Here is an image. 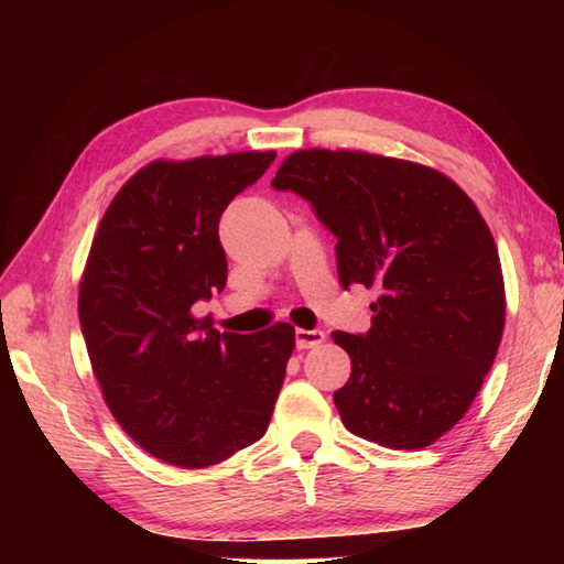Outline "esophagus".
<instances>
[{"mask_svg":"<svg viewBox=\"0 0 564 564\" xmlns=\"http://www.w3.org/2000/svg\"><path fill=\"white\" fill-rule=\"evenodd\" d=\"M327 334L322 329H295V344L297 349H315L322 341H325Z\"/></svg>","mask_w":564,"mask_h":564,"instance_id":"esophagus-1","label":"esophagus"}]
</instances>
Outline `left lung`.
<instances>
[{"label": "left lung", "instance_id": "1", "mask_svg": "<svg viewBox=\"0 0 564 564\" xmlns=\"http://www.w3.org/2000/svg\"><path fill=\"white\" fill-rule=\"evenodd\" d=\"M271 186L313 203L337 237L344 289L380 291L366 334L332 332L351 358L334 392L344 426L388 448L431 446L470 410L505 332V275L480 210L446 174L361 150H297Z\"/></svg>", "mask_w": 564, "mask_h": 564}]
</instances>
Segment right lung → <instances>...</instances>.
Returning <instances> with one entry per match:
<instances>
[{"label":"right lung","instance_id":"add662e5","mask_svg":"<svg viewBox=\"0 0 564 564\" xmlns=\"http://www.w3.org/2000/svg\"><path fill=\"white\" fill-rule=\"evenodd\" d=\"M275 152L154 160L113 196L79 281V325L104 402L126 434L178 467L227 460L267 434L295 327L213 329L196 303L223 291L220 215Z\"/></svg>","mask_w":564,"mask_h":564}]
</instances>
